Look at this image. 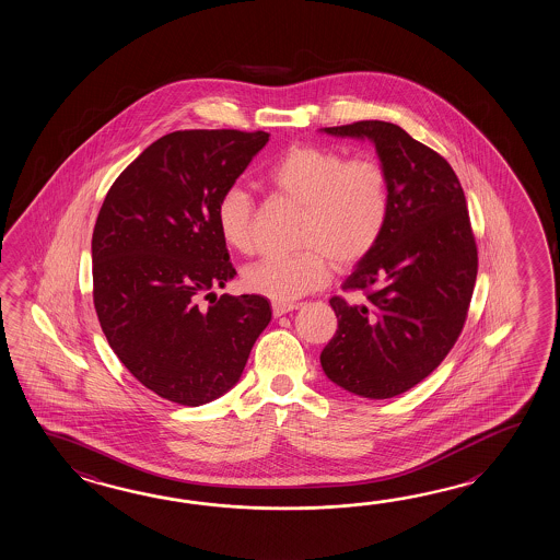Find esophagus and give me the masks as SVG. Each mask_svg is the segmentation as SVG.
Listing matches in <instances>:
<instances>
[{
  "instance_id": "obj_1",
  "label": "esophagus",
  "mask_w": 560,
  "mask_h": 560,
  "mask_svg": "<svg viewBox=\"0 0 560 560\" xmlns=\"http://www.w3.org/2000/svg\"><path fill=\"white\" fill-rule=\"evenodd\" d=\"M296 308V304H278V302H275V304H272V314H275V318H280V316H284L288 312H292V310Z\"/></svg>"
}]
</instances>
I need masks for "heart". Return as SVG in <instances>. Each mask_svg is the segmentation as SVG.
Segmentation results:
<instances>
[{"mask_svg": "<svg viewBox=\"0 0 560 560\" xmlns=\"http://www.w3.org/2000/svg\"><path fill=\"white\" fill-rule=\"evenodd\" d=\"M268 182L292 202L304 206L296 254L250 264L242 285L278 304L318 290L338 270L362 262L376 248L390 218V178L374 158L348 160L328 145L302 143L276 160ZM215 224L230 248L250 252L254 200L242 186H230L215 203Z\"/></svg>", "mask_w": 560, "mask_h": 560, "instance_id": "1", "label": "heart"}]
</instances>
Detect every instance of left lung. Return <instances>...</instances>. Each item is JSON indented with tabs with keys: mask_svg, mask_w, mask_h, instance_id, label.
Wrapping results in <instances>:
<instances>
[{
	"mask_svg": "<svg viewBox=\"0 0 560 560\" xmlns=\"http://www.w3.org/2000/svg\"><path fill=\"white\" fill-rule=\"evenodd\" d=\"M374 143L390 178V218L381 242L345 280L364 304L330 300L338 330L322 350L328 381L384 400L424 381L451 352L475 290V236L451 164L400 126L366 119L322 128Z\"/></svg>",
	"mask_w": 560,
	"mask_h": 560,
	"instance_id": "obj_1",
	"label": "left lung"
}]
</instances>
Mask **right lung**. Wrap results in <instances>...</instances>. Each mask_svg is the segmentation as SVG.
Masks as SVG:
<instances>
[{
  "mask_svg": "<svg viewBox=\"0 0 560 560\" xmlns=\"http://www.w3.org/2000/svg\"><path fill=\"white\" fill-rule=\"evenodd\" d=\"M266 131H172L126 167L95 220L94 306L107 342L145 388L202 406L236 386L272 318L258 294L215 296L236 270L215 203ZM212 295L200 310L197 300Z\"/></svg>",
  "mask_w": 560,
  "mask_h": 560,
  "instance_id": "right-lung-1",
  "label": "right lung"
}]
</instances>
